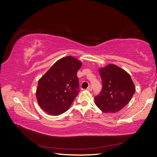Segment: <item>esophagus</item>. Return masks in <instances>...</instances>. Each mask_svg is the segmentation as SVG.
<instances>
[{"label":"esophagus","mask_w":157,"mask_h":157,"mask_svg":"<svg viewBox=\"0 0 157 157\" xmlns=\"http://www.w3.org/2000/svg\"><path fill=\"white\" fill-rule=\"evenodd\" d=\"M86 90H88V91H92V87L91 86H89L87 88H86Z\"/></svg>","instance_id":"obj_1"}]
</instances>
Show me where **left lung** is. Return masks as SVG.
I'll list each match as a JSON object with an SVG mask.
<instances>
[{
  "label": "left lung",
  "mask_w": 157,
  "mask_h": 157,
  "mask_svg": "<svg viewBox=\"0 0 157 157\" xmlns=\"http://www.w3.org/2000/svg\"><path fill=\"white\" fill-rule=\"evenodd\" d=\"M103 88L94 98L95 104L104 113H115L130 102L136 91L134 82L125 70L115 64L99 69Z\"/></svg>",
  "instance_id": "left-lung-1"
}]
</instances>
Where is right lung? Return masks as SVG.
<instances>
[{
    "label": "right lung",
    "instance_id": "right-lung-1",
    "mask_svg": "<svg viewBox=\"0 0 157 157\" xmlns=\"http://www.w3.org/2000/svg\"><path fill=\"white\" fill-rule=\"evenodd\" d=\"M82 65L73 56L63 57L39 80L36 98L42 110L53 116L68 110L78 94L77 73Z\"/></svg>",
    "mask_w": 157,
    "mask_h": 157
}]
</instances>
